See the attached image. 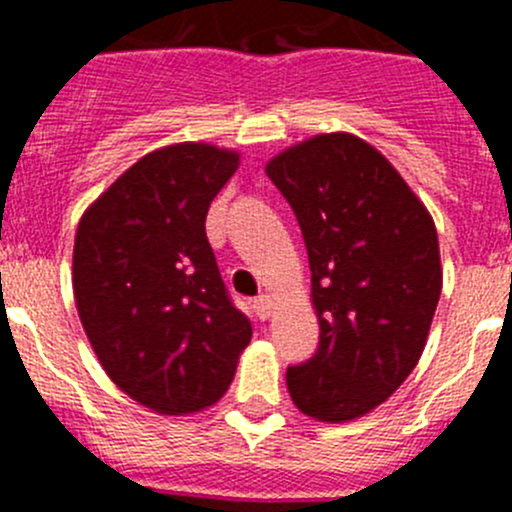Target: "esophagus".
<instances>
[{"label":"esophagus","instance_id":"obj_1","mask_svg":"<svg viewBox=\"0 0 512 512\" xmlns=\"http://www.w3.org/2000/svg\"><path fill=\"white\" fill-rule=\"evenodd\" d=\"M255 312L260 319H270L272 312H275V299L270 294H262V297L255 299Z\"/></svg>","mask_w":512,"mask_h":512}]
</instances>
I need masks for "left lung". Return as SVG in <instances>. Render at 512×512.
Returning <instances> with one entry per match:
<instances>
[{
    "label": "left lung",
    "mask_w": 512,
    "mask_h": 512,
    "mask_svg": "<svg viewBox=\"0 0 512 512\" xmlns=\"http://www.w3.org/2000/svg\"><path fill=\"white\" fill-rule=\"evenodd\" d=\"M312 270L319 349L287 369L304 416L347 423L416 369L443 287L431 213L384 153L354 133H317L267 160Z\"/></svg>",
    "instance_id": "1"
}]
</instances>
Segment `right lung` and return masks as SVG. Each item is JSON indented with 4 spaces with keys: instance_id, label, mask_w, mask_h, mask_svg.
Instances as JSON below:
<instances>
[{
    "instance_id": "right-lung-1",
    "label": "right lung",
    "mask_w": 512,
    "mask_h": 512,
    "mask_svg": "<svg viewBox=\"0 0 512 512\" xmlns=\"http://www.w3.org/2000/svg\"><path fill=\"white\" fill-rule=\"evenodd\" d=\"M237 168L240 153L213 143L156 148L76 227L71 282L91 349L108 379L156 414L218 404L252 339L205 235L210 203Z\"/></svg>"
}]
</instances>
